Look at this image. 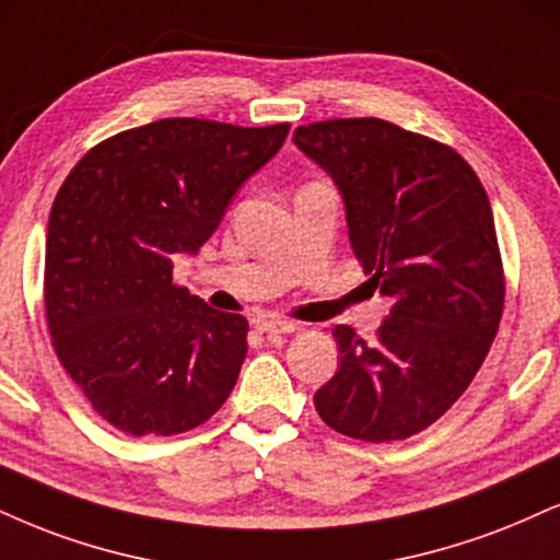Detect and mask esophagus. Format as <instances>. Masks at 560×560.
Masks as SVG:
<instances>
[{
    "label": "esophagus",
    "instance_id": "1",
    "mask_svg": "<svg viewBox=\"0 0 560 560\" xmlns=\"http://www.w3.org/2000/svg\"><path fill=\"white\" fill-rule=\"evenodd\" d=\"M255 328H258L260 334H268V336L298 331V326H294V323H289V320H279V318H260V320H255Z\"/></svg>",
    "mask_w": 560,
    "mask_h": 560
}]
</instances>
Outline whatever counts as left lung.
I'll use <instances>...</instances> for the list:
<instances>
[{"mask_svg":"<svg viewBox=\"0 0 560 560\" xmlns=\"http://www.w3.org/2000/svg\"><path fill=\"white\" fill-rule=\"evenodd\" d=\"M294 143L339 185L357 260L390 300L373 341L334 328L341 365L315 409L341 435L404 441L467 390L501 326L506 276L488 192L454 148L386 119L302 125Z\"/></svg>","mask_w":560,"mask_h":560,"instance_id":"8db88e82","label":"left lung"}]
</instances>
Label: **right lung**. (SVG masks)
Instances as JSON below:
<instances>
[{"label": "right lung", "mask_w": 560, "mask_h": 560, "mask_svg": "<svg viewBox=\"0 0 560 560\" xmlns=\"http://www.w3.org/2000/svg\"><path fill=\"white\" fill-rule=\"evenodd\" d=\"M289 125L174 117L93 145L54 198L44 305L51 347L98 417L177 435L219 412L247 354V320L172 281Z\"/></svg>", "instance_id": "add662e5"}]
</instances>
